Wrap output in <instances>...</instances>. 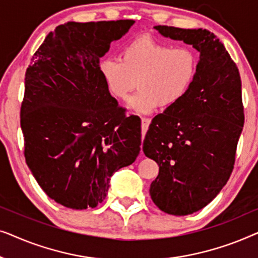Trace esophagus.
<instances>
[{
  "label": "esophagus",
  "mask_w": 258,
  "mask_h": 258,
  "mask_svg": "<svg viewBox=\"0 0 258 258\" xmlns=\"http://www.w3.org/2000/svg\"><path fill=\"white\" fill-rule=\"evenodd\" d=\"M141 122H142V135L144 137V134H146L148 126H149V124H150V119L143 117V118H141Z\"/></svg>",
  "instance_id": "obj_1"
}]
</instances>
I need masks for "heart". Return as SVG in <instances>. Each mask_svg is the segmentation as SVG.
<instances>
[{"mask_svg":"<svg viewBox=\"0 0 258 258\" xmlns=\"http://www.w3.org/2000/svg\"><path fill=\"white\" fill-rule=\"evenodd\" d=\"M98 73L112 96L125 100L135 88L140 91L128 107L141 114L160 105L169 108L185 96L197 73V57L189 48L174 47L148 36L130 41L121 59L104 57Z\"/></svg>","mask_w":258,"mask_h":258,"instance_id":"b5f03b06","label":"heart"}]
</instances>
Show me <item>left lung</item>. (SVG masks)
<instances>
[{"instance_id": "left-lung-1", "label": "left lung", "mask_w": 258, "mask_h": 258, "mask_svg": "<svg viewBox=\"0 0 258 258\" xmlns=\"http://www.w3.org/2000/svg\"><path fill=\"white\" fill-rule=\"evenodd\" d=\"M162 36L200 52L191 88L178 103L155 116L143 153L160 167L150 184L164 213L185 216L209 204L227 184L244 124L237 67L209 30L155 26Z\"/></svg>"}]
</instances>
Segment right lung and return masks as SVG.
Returning a JSON list of instances; mask_svg holds the SVG:
<instances>
[{
  "label": "right lung",
  "mask_w": 258,
  "mask_h": 258,
  "mask_svg": "<svg viewBox=\"0 0 258 258\" xmlns=\"http://www.w3.org/2000/svg\"><path fill=\"white\" fill-rule=\"evenodd\" d=\"M133 20L67 22L47 35L24 80V156L43 191L83 210L103 202L110 177L134 163L141 123L111 96L98 63Z\"/></svg>",
  "instance_id": "add662e5"
}]
</instances>
